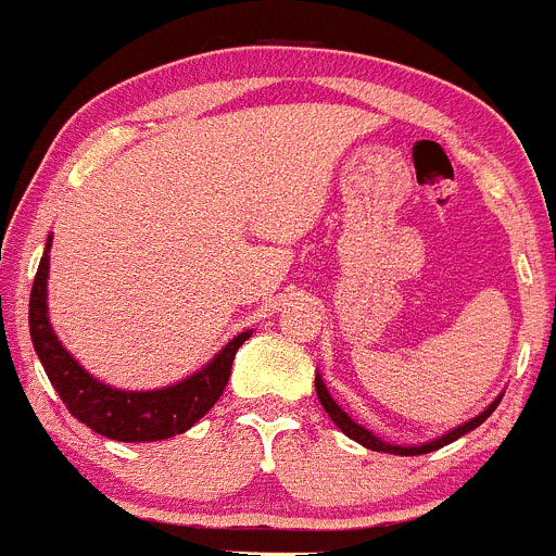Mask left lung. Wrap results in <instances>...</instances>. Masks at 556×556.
Returning <instances> with one entry per match:
<instances>
[{
	"instance_id": "8db88e82",
	"label": "left lung",
	"mask_w": 556,
	"mask_h": 556,
	"mask_svg": "<svg viewBox=\"0 0 556 556\" xmlns=\"http://www.w3.org/2000/svg\"><path fill=\"white\" fill-rule=\"evenodd\" d=\"M315 389H318L320 406L326 408V414H329V417H331V422H334L337 428L342 430V433L349 435V439H354V442H359L362 447L376 450V453H392V455H425V453H433V450H439V447H444V444L455 442V439H460V435L469 433V430L480 428V425L485 422V419H489L491 414H494V408L500 406V401H502V397H496V401L491 403V406L485 408V412L477 414V417L469 419V422L458 425V428L447 430V433L439 435V439H433V442H425V444H419V447H401V444H387V442H381V439H378L376 433H370V430L362 428L359 422H354V419H351L349 414H345L340 406H337L334 397L329 395V389H326L324 378H320V376H315Z\"/></svg>"
}]
</instances>
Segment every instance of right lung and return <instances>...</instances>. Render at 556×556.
<instances>
[{
  "label": "right lung",
  "mask_w": 556,
  "mask_h": 556,
  "mask_svg": "<svg viewBox=\"0 0 556 556\" xmlns=\"http://www.w3.org/2000/svg\"><path fill=\"white\" fill-rule=\"evenodd\" d=\"M49 247L40 257L35 274L33 293H29V334H33L35 354L49 376L51 387L79 422L114 442H161L184 433L200 417H205L225 392L230 381L236 351L252 337L241 331L225 349L207 362L200 372L184 378L164 389L150 392H126L92 378L74 356L67 354L60 337L49 324V304H46V285H49Z\"/></svg>",
  "instance_id": "obj_1"
}]
</instances>
